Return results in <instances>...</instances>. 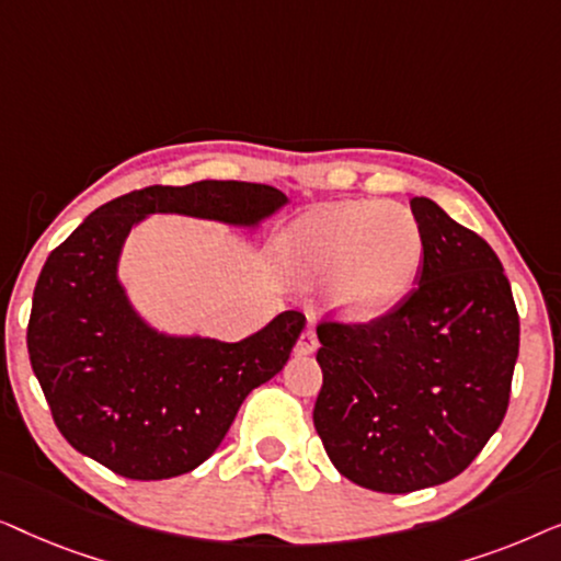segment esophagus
Segmentation results:
<instances>
[{
  "mask_svg": "<svg viewBox=\"0 0 561 561\" xmlns=\"http://www.w3.org/2000/svg\"><path fill=\"white\" fill-rule=\"evenodd\" d=\"M317 347H319L317 332H313V329H306V332L298 336L296 352H298V355H313V352H317Z\"/></svg>",
  "mask_w": 561,
  "mask_h": 561,
  "instance_id": "esophagus-1",
  "label": "esophagus"
}]
</instances>
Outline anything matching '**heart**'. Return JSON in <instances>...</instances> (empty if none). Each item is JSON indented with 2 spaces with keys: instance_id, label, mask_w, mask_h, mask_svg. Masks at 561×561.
<instances>
[{
  "instance_id": "1",
  "label": "heart",
  "mask_w": 561,
  "mask_h": 561,
  "mask_svg": "<svg viewBox=\"0 0 561 561\" xmlns=\"http://www.w3.org/2000/svg\"><path fill=\"white\" fill-rule=\"evenodd\" d=\"M278 260L298 286L327 280V304L342 319L367 321L396 309L416 286L424 232L401 204H321L280 234Z\"/></svg>"
}]
</instances>
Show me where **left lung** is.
Returning <instances> with one entry per match:
<instances>
[{"label":"left lung","instance_id":"1","mask_svg":"<svg viewBox=\"0 0 561 561\" xmlns=\"http://www.w3.org/2000/svg\"><path fill=\"white\" fill-rule=\"evenodd\" d=\"M419 286L367 324L324 321L313 426L340 474L378 493L457 478L508 409L518 311L493 248L426 196Z\"/></svg>","mask_w":561,"mask_h":561}]
</instances>
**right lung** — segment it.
Instances as JSON below:
<instances>
[{
  "label": "right lung",
  "mask_w": 561,
  "mask_h": 561,
  "mask_svg": "<svg viewBox=\"0 0 561 561\" xmlns=\"http://www.w3.org/2000/svg\"><path fill=\"white\" fill-rule=\"evenodd\" d=\"M286 204L265 183L148 186L99 206L50 252L33 294L27 352L76 451L129 480L175 478L217 451L250 390L288 363L306 317L283 311L242 342L158 332L122 286V244L150 214L257 229Z\"/></svg>",
  "instance_id": "add662e5"
}]
</instances>
